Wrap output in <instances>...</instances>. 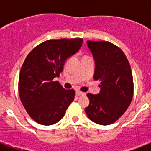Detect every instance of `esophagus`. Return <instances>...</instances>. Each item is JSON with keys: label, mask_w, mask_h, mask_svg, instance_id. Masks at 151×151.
Instances as JSON below:
<instances>
[{"label": "esophagus", "mask_w": 151, "mask_h": 151, "mask_svg": "<svg viewBox=\"0 0 151 151\" xmlns=\"http://www.w3.org/2000/svg\"><path fill=\"white\" fill-rule=\"evenodd\" d=\"M76 95L77 96H85V92H80V91H76Z\"/></svg>", "instance_id": "esophagus-1"}]
</instances>
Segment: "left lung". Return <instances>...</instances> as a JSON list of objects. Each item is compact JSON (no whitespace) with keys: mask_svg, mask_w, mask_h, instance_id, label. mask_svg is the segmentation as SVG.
Segmentation results:
<instances>
[{"mask_svg":"<svg viewBox=\"0 0 151 151\" xmlns=\"http://www.w3.org/2000/svg\"><path fill=\"white\" fill-rule=\"evenodd\" d=\"M95 60L94 79L100 81L99 94L88 93L85 113L102 125L115 122L124 114L133 96L132 73L125 55L108 41H87Z\"/></svg>","mask_w":151,"mask_h":151,"instance_id":"left-lung-1","label":"left lung"}]
</instances>
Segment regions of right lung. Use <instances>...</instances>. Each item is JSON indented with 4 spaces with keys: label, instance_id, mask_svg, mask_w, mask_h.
Listing matches in <instances>:
<instances>
[{
    "label": "right lung",
    "instance_id": "obj_1",
    "mask_svg": "<svg viewBox=\"0 0 151 151\" xmlns=\"http://www.w3.org/2000/svg\"><path fill=\"white\" fill-rule=\"evenodd\" d=\"M81 38L49 40L27 55L20 70L19 93L22 105L38 124L50 125L63 118L75 92L54 81L67 59L82 45Z\"/></svg>",
    "mask_w": 151,
    "mask_h": 151
}]
</instances>
